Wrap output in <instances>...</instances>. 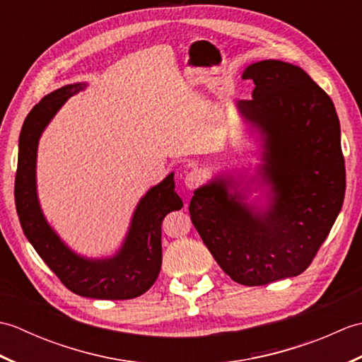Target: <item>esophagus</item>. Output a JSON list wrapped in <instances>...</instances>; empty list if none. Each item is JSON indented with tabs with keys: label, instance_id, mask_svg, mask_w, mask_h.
Segmentation results:
<instances>
[{
	"label": "esophagus",
	"instance_id": "34e87169",
	"mask_svg": "<svg viewBox=\"0 0 362 362\" xmlns=\"http://www.w3.org/2000/svg\"><path fill=\"white\" fill-rule=\"evenodd\" d=\"M202 183V174L196 171V169H193V171L187 173L185 175V187L188 189H196L199 185Z\"/></svg>",
	"mask_w": 362,
	"mask_h": 362
}]
</instances>
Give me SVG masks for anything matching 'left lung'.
I'll return each instance as SVG.
<instances>
[{"label":"left lung","instance_id":"1","mask_svg":"<svg viewBox=\"0 0 362 362\" xmlns=\"http://www.w3.org/2000/svg\"><path fill=\"white\" fill-rule=\"evenodd\" d=\"M255 83L241 113L264 135L261 177L272 205L252 213L230 180L194 191L189 216L222 271L236 283L261 286L308 269L341 211L345 161L336 109L302 68L263 60L245 68Z\"/></svg>","mask_w":362,"mask_h":362}]
</instances>
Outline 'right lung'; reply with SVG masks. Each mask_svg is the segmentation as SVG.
<instances>
[{
	"label": "right lung",
	"instance_id": "obj_1",
	"mask_svg": "<svg viewBox=\"0 0 362 362\" xmlns=\"http://www.w3.org/2000/svg\"><path fill=\"white\" fill-rule=\"evenodd\" d=\"M74 83L52 91L34 105L23 122L15 174V205L23 232L38 255L71 292L82 297L127 300L144 294L160 274L161 222L168 213L180 210L174 174L148 191L138 204L126 243L117 257L91 261L66 247L45 221L35 193V157L42 130L68 98L82 90Z\"/></svg>",
	"mask_w": 362,
	"mask_h": 362
}]
</instances>
